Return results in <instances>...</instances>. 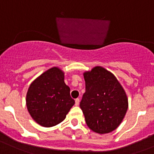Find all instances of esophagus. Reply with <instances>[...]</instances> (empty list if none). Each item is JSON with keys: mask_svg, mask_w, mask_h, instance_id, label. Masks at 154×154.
<instances>
[{"mask_svg": "<svg viewBox=\"0 0 154 154\" xmlns=\"http://www.w3.org/2000/svg\"><path fill=\"white\" fill-rule=\"evenodd\" d=\"M79 103H80V99H79V98L76 99V100H75V105H76V106H78Z\"/></svg>", "mask_w": 154, "mask_h": 154, "instance_id": "1", "label": "esophagus"}]
</instances>
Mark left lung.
Returning <instances> with one entry per match:
<instances>
[{
	"label": "left lung",
	"mask_w": 154,
	"mask_h": 154,
	"mask_svg": "<svg viewBox=\"0 0 154 154\" xmlns=\"http://www.w3.org/2000/svg\"><path fill=\"white\" fill-rule=\"evenodd\" d=\"M86 92L80 107L87 126L98 134H106L117 128L128 109L124 89L112 73L102 67H95L84 74Z\"/></svg>",
	"instance_id": "8db88e82"
}]
</instances>
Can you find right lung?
<instances>
[{"mask_svg":"<svg viewBox=\"0 0 154 154\" xmlns=\"http://www.w3.org/2000/svg\"><path fill=\"white\" fill-rule=\"evenodd\" d=\"M64 78L59 68L52 67L30 85L26 94L27 109L40 125L52 127L59 124L75 103Z\"/></svg>","mask_w":154,"mask_h":154,"instance_id":"add662e5","label":"right lung"}]
</instances>
